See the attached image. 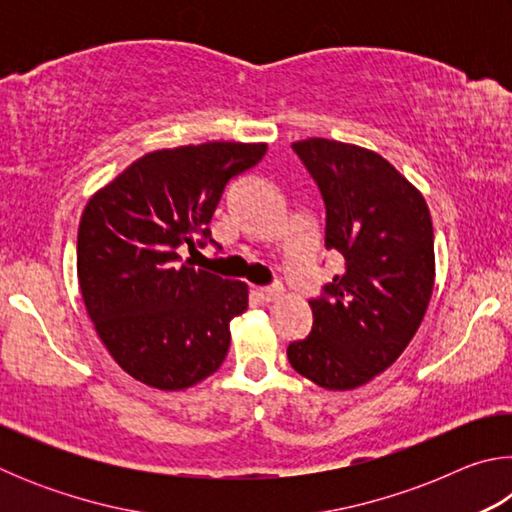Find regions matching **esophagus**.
Wrapping results in <instances>:
<instances>
[{
    "mask_svg": "<svg viewBox=\"0 0 512 512\" xmlns=\"http://www.w3.org/2000/svg\"><path fill=\"white\" fill-rule=\"evenodd\" d=\"M253 293L259 302H273L275 298H280L282 289L280 287H257Z\"/></svg>",
    "mask_w": 512,
    "mask_h": 512,
    "instance_id": "1",
    "label": "esophagus"
}]
</instances>
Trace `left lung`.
<instances>
[{"label":"left lung","instance_id":"obj_1","mask_svg":"<svg viewBox=\"0 0 512 512\" xmlns=\"http://www.w3.org/2000/svg\"><path fill=\"white\" fill-rule=\"evenodd\" d=\"M325 203V248L343 271L311 298L293 370L327 391L384 372L411 343L433 291V225L422 194L379 153L323 137L291 144Z\"/></svg>","mask_w":512,"mask_h":512}]
</instances>
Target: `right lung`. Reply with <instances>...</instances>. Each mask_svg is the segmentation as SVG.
Returning <instances> with one entry per match:
<instances>
[{"label": "right lung", "mask_w": 512, "mask_h": 512, "mask_svg": "<svg viewBox=\"0 0 512 512\" xmlns=\"http://www.w3.org/2000/svg\"><path fill=\"white\" fill-rule=\"evenodd\" d=\"M264 153L266 144L241 142L146 153L85 205L76 241L85 309L112 359L142 384L183 391L228 354L248 287L180 264L178 248L214 244L225 185Z\"/></svg>", "instance_id": "obj_1"}]
</instances>
